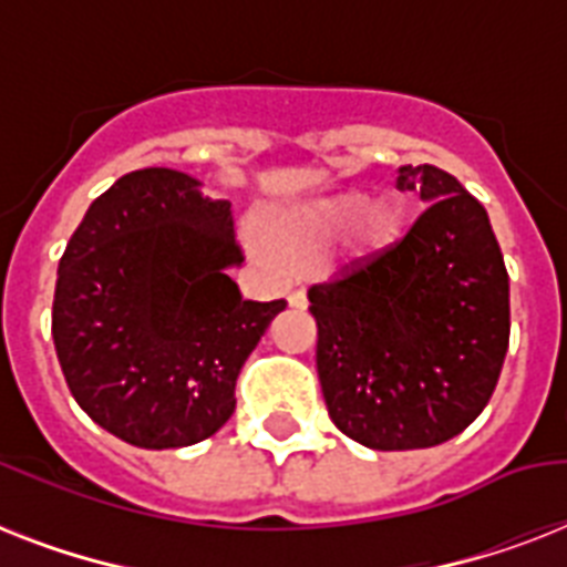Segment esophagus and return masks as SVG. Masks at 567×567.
<instances>
[{
  "instance_id": "1",
  "label": "esophagus",
  "mask_w": 567,
  "mask_h": 567,
  "mask_svg": "<svg viewBox=\"0 0 567 567\" xmlns=\"http://www.w3.org/2000/svg\"><path fill=\"white\" fill-rule=\"evenodd\" d=\"M288 302H291V309H306V306H309V297H306L302 288H297V291H291Z\"/></svg>"
}]
</instances>
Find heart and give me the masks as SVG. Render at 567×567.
<instances>
[{
  "label": "heart",
  "instance_id": "b5f03b06",
  "mask_svg": "<svg viewBox=\"0 0 567 567\" xmlns=\"http://www.w3.org/2000/svg\"><path fill=\"white\" fill-rule=\"evenodd\" d=\"M403 223L405 212L396 199L382 196L364 203L362 190H341L267 214L258 231L276 256L302 261L341 229L353 252H379L400 238Z\"/></svg>",
  "mask_w": 567,
  "mask_h": 567
}]
</instances>
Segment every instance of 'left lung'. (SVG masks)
<instances>
[{"mask_svg": "<svg viewBox=\"0 0 567 567\" xmlns=\"http://www.w3.org/2000/svg\"><path fill=\"white\" fill-rule=\"evenodd\" d=\"M423 214L391 247L309 288L329 417L371 450L444 444L480 417L509 350V274L456 176L405 164Z\"/></svg>", "mask_w": 567, "mask_h": 567, "instance_id": "1", "label": "left lung"}]
</instances>
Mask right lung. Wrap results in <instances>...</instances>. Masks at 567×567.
I'll return each instance as SVG.
<instances>
[{"mask_svg":"<svg viewBox=\"0 0 567 567\" xmlns=\"http://www.w3.org/2000/svg\"><path fill=\"white\" fill-rule=\"evenodd\" d=\"M231 205L171 167L96 196L58 261L52 338L70 394L144 450L188 447L235 412V382L285 300H244Z\"/></svg>","mask_w":567,"mask_h":567,"instance_id":"obj_1","label":"right lung"}]
</instances>
